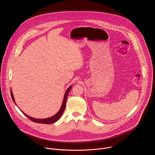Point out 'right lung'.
<instances>
[{
	"mask_svg": "<svg viewBox=\"0 0 155 155\" xmlns=\"http://www.w3.org/2000/svg\"><path fill=\"white\" fill-rule=\"evenodd\" d=\"M71 88H72V86H70L69 87H68V89L67 90V91H65V94H64V99H63V102H62V105H61V108L59 110V111L56 115H54V116H53V117H51L50 118H45V119H36V118H32V117L27 115L26 114H25L23 112H23L25 114V115L26 117H27L29 119H30L31 121H32L34 122L38 123H42V124H51V123H53L57 121L61 118V117L62 116L63 112H64V110H65V104H66V101H67L68 96L69 94V93L70 90H71ZM10 94H11L13 102L16 104L15 99H14L13 94V93H12V90L10 91Z\"/></svg>",
	"mask_w": 155,
	"mask_h": 155,
	"instance_id": "add662e5",
	"label": "right lung"
}]
</instances>
